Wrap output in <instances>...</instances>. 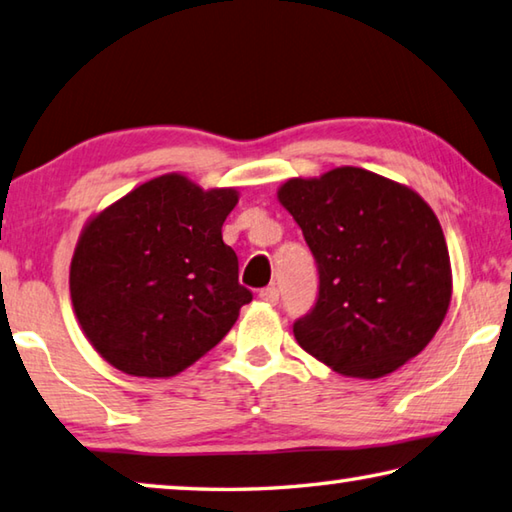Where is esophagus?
Wrapping results in <instances>:
<instances>
[{
	"label": "esophagus",
	"instance_id": "34e87169",
	"mask_svg": "<svg viewBox=\"0 0 512 512\" xmlns=\"http://www.w3.org/2000/svg\"><path fill=\"white\" fill-rule=\"evenodd\" d=\"M259 300L266 304H277V300H280V291H277L275 286H266L259 291Z\"/></svg>",
	"mask_w": 512,
	"mask_h": 512
}]
</instances>
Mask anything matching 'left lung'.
Segmentation results:
<instances>
[{
	"label": "left lung",
	"instance_id": "8db88e82",
	"mask_svg": "<svg viewBox=\"0 0 512 512\" xmlns=\"http://www.w3.org/2000/svg\"><path fill=\"white\" fill-rule=\"evenodd\" d=\"M277 199L320 275L318 302L293 324L297 345L365 380L418 356L452 297L448 244L432 208L407 185L349 165L288 179Z\"/></svg>",
	"mask_w": 512,
	"mask_h": 512
}]
</instances>
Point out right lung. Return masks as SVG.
<instances>
[{
  "mask_svg": "<svg viewBox=\"0 0 512 512\" xmlns=\"http://www.w3.org/2000/svg\"><path fill=\"white\" fill-rule=\"evenodd\" d=\"M235 188L183 174L138 185L82 228L69 288L87 340L129 376L170 378L217 347L253 293L221 226Z\"/></svg>",
  "mask_w": 512,
  "mask_h": 512,
  "instance_id": "obj_1",
  "label": "right lung"
}]
</instances>
